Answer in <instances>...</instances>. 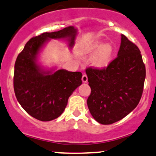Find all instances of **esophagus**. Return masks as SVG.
Listing matches in <instances>:
<instances>
[{
	"instance_id": "1",
	"label": "esophagus",
	"mask_w": 156,
	"mask_h": 156,
	"mask_svg": "<svg viewBox=\"0 0 156 156\" xmlns=\"http://www.w3.org/2000/svg\"><path fill=\"white\" fill-rule=\"evenodd\" d=\"M82 80L83 82H87V74H84L82 75Z\"/></svg>"
}]
</instances>
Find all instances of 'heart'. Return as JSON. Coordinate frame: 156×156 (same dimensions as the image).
Segmentation results:
<instances>
[{"mask_svg":"<svg viewBox=\"0 0 156 156\" xmlns=\"http://www.w3.org/2000/svg\"><path fill=\"white\" fill-rule=\"evenodd\" d=\"M87 52L96 53L92 59L93 65L96 68H104L108 66L112 58L113 49L110 44L103 45L100 41H95L89 47Z\"/></svg>","mask_w":156,"mask_h":156,"instance_id":"obj_1","label":"heart"}]
</instances>
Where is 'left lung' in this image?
Here are the masks:
<instances>
[{
	"label": "left lung",
	"mask_w": 156,
	"mask_h": 156,
	"mask_svg": "<svg viewBox=\"0 0 156 156\" xmlns=\"http://www.w3.org/2000/svg\"><path fill=\"white\" fill-rule=\"evenodd\" d=\"M91 93L87 104L93 118L109 125L133 110L142 97L145 66L138 47L121 35L118 56L107 67L86 69Z\"/></svg>",
	"instance_id": "obj_1"
}]
</instances>
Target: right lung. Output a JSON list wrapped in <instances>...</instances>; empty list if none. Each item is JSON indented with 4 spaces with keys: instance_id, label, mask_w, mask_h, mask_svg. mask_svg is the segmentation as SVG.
<instances>
[{
    "instance_id": "obj_1",
    "label": "right lung",
    "mask_w": 156,
    "mask_h": 156,
    "mask_svg": "<svg viewBox=\"0 0 156 156\" xmlns=\"http://www.w3.org/2000/svg\"><path fill=\"white\" fill-rule=\"evenodd\" d=\"M77 30L69 26L52 33H43L31 38L16 58L14 65V90L22 107L41 121L58 118L66 107L68 99L82 84L80 71L60 69L44 71L37 63V55L47 40L67 38L72 47Z\"/></svg>"
}]
</instances>
